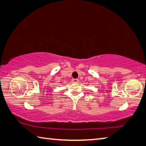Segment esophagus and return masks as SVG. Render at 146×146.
Here are the masks:
<instances>
[{"instance_id": "34e87169", "label": "esophagus", "mask_w": 146, "mask_h": 146, "mask_svg": "<svg viewBox=\"0 0 146 146\" xmlns=\"http://www.w3.org/2000/svg\"><path fill=\"white\" fill-rule=\"evenodd\" d=\"M72 82L74 83H78L79 82V79H78V78H74V79H72Z\"/></svg>"}]
</instances>
